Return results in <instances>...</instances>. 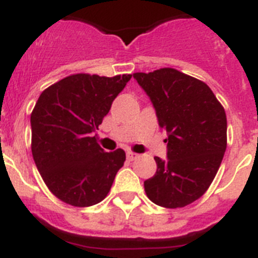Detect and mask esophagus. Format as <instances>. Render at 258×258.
<instances>
[{
	"mask_svg": "<svg viewBox=\"0 0 258 258\" xmlns=\"http://www.w3.org/2000/svg\"><path fill=\"white\" fill-rule=\"evenodd\" d=\"M127 160H130V161H134V160H136V158H138L139 157V154H136V153H134V152H127Z\"/></svg>",
	"mask_w": 258,
	"mask_h": 258,
	"instance_id": "1",
	"label": "esophagus"
}]
</instances>
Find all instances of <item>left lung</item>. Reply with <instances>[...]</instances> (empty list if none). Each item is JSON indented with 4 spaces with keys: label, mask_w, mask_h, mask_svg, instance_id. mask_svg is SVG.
<instances>
[{
    "label": "left lung",
    "mask_w": 258,
    "mask_h": 258,
    "mask_svg": "<svg viewBox=\"0 0 258 258\" xmlns=\"http://www.w3.org/2000/svg\"><path fill=\"white\" fill-rule=\"evenodd\" d=\"M161 128L166 130L167 158L154 157L157 171L144 182L154 204L183 208L200 199L218 171L227 145L225 109L201 80L175 69L136 73Z\"/></svg>",
    "instance_id": "left-lung-1"
}]
</instances>
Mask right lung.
Instances as JSON below:
<instances>
[{
  "instance_id": "1",
  "label": "right lung",
  "mask_w": 258,
  "mask_h": 258,
  "mask_svg": "<svg viewBox=\"0 0 258 258\" xmlns=\"http://www.w3.org/2000/svg\"><path fill=\"white\" fill-rule=\"evenodd\" d=\"M131 76L75 74L40 95L31 114V149L41 178L63 203L91 207L110 191L126 153L104 152L95 132Z\"/></svg>"
}]
</instances>
